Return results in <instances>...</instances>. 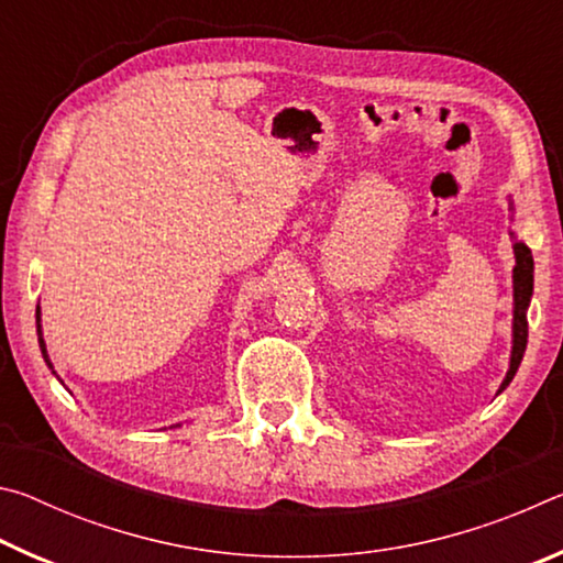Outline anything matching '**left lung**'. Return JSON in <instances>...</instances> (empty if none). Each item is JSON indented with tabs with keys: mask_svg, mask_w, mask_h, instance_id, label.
Returning <instances> with one entry per match:
<instances>
[{
	"mask_svg": "<svg viewBox=\"0 0 563 563\" xmlns=\"http://www.w3.org/2000/svg\"><path fill=\"white\" fill-rule=\"evenodd\" d=\"M509 208L514 211V201L509 198ZM514 235V233H509ZM514 320H511V357H509V369L504 383L499 385L501 395L504 389L509 387V383L517 375V369L521 365L523 352H527V338H529V322H527V310L533 295V258L531 251L521 241H514Z\"/></svg>",
	"mask_w": 563,
	"mask_h": 563,
	"instance_id": "left-lung-1",
	"label": "left lung"
}]
</instances>
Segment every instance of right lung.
Listing matches in <instances>:
<instances>
[{"instance_id":"right-lung-1","label":"right lung","mask_w":563,"mask_h":563,"mask_svg":"<svg viewBox=\"0 0 563 563\" xmlns=\"http://www.w3.org/2000/svg\"><path fill=\"white\" fill-rule=\"evenodd\" d=\"M36 335H40V347H42V357H44V362H46V367L52 369V375L59 379V375L54 373V365H52V360H49V352H46V342H44V332H42V310L36 308ZM62 383V379H59ZM64 385V383H62ZM174 427H180V424H174Z\"/></svg>"}]
</instances>
